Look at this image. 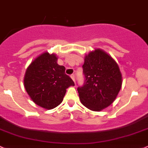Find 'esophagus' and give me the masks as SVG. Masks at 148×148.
<instances>
[{
	"label": "esophagus",
	"mask_w": 148,
	"mask_h": 148,
	"mask_svg": "<svg viewBox=\"0 0 148 148\" xmlns=\"http://www.w3.org/2000/svg\"><path fill=\"white\" fill-rule=\"evenodd\" d=\"M71 78H72V80H73V81L75 82V75H74V74L71 75Z\"/></svg>",
	"instance_id": "34e87169"
}]
</instances>
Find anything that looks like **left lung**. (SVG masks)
I'll return each mask as SVG.
<instances>
[{"mask_svg":"<svg viewBox=\"0 0 148 148\" xmlns=\"http://www.w3.org/2000/svg\"><path fill=\"white\" fill-rule=\"evenodd\" d=\"M85 81L77 88L82 104L92 111H100L116 99L123 83L118 63L101 49L85 55L83 65Z\"/></svg>","mask_w":148,"mask_h":148,"instance_id":"1","label":"left lung"}]
</instances>
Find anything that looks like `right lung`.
I'll use <instances>...</instances> for the list:
<instances>
[{
    "mask_svg": "<svg viewBox=\"0 0 148 148\" xmlns=\"http://www.w3.org/2000/svg\"><path fill=\"white\" fill-rule=\"evenodd\" d=\"M57 61L56 54L44 52L31 62L24 76V87L30 99L47 110L58 106L67 88L75 85L65 73V67Z\"/></svg>",
    "mask_w": 148,
    "mask_h": 148,
    "instance_id": "add662e5",
    "label": "right lung"
}]
</instances>
